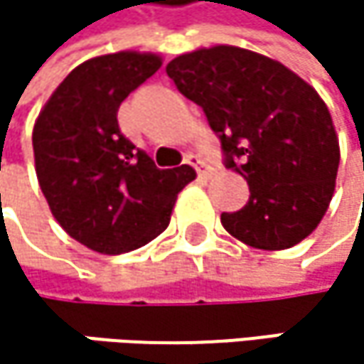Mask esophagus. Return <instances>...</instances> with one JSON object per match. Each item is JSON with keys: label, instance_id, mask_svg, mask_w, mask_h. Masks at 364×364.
I'll use <instances>...</instances> for the list:
<instances>
[{"label": "esophagus", "instance_id": "obj_1", "mask_svg": "<svg viewBox=\"0 0 364 364\" xmlns=\"http://www.w3.org/2000/svg\"><path fill=\"white\" fill-rule=\"evenodd\" d=\"M185 162H187L189 166H193V168L198 171V175H200V177H204V179H206V177H210V168L206 166V162H204L200 156H196V154H189V156L185 158Z\"/></svg>", "mask_w": 364, "mask_h": 364}]
</instances>
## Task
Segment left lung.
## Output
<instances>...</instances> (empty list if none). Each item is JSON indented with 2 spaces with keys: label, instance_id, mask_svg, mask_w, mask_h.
Returning a JSON list of instances; mask_svg holds the SVG:
<instances>
[{
  "label": "left lung",
  "instance_id": "left-lung-1",
  "mask_svg": "<svg viewBox=\"0 0 364 364\" xmlns=\"http://www.w3.org/2000/svg\"><path fill=\"white\" fill-rule=\"evenodd\" d=\"M179 92L219 134L228 168L249 183L223 228L240 242L284 251L325 217L339 168V139L321 95L282 63L238 46L198 48L166 65Z\"/></svg>",
  "mask_w": 364,
  "mask_h": 364
}]
</instances>
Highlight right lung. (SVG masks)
<instances>
[{"label": "right lung", "mask_w": 364, "mask_h": 364, "mask_svg": "<svg viewBox=\"0 0 364 364\" xmlns=\"http://www.w3.org/2000/svg\"><path fill=\"white\" fill-rule=\"evenodd\" d=\"M162 67L154 52L122 50L77 65L33 126L41 193L60 228L103 255L134 251L171 223L177 193L196 179L187 164L160 171L119 132L122 101Z\"/></svg>", "instance_id": "add662e5"}]
</instances>
